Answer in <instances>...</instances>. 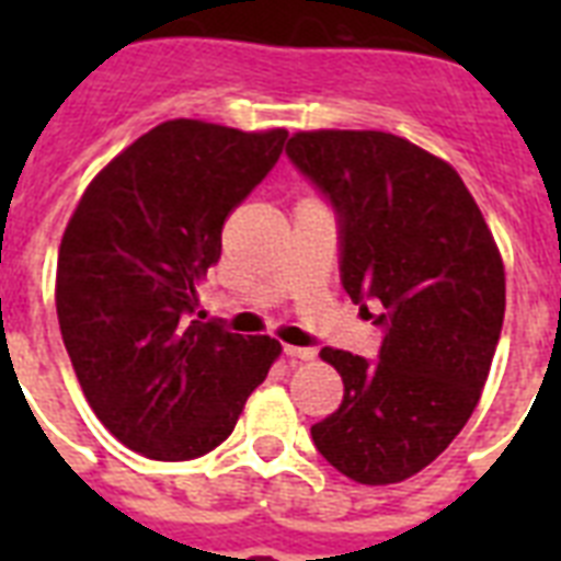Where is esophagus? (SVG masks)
Listing matches in <instances>:
<instances>
[{
  "label": "esophagus",
  "mask_w": 561,
  "mask_h": 561,
  "mask_svg": "<svg viewBox=\"0 0 561 561\" xmlns=\"http://www.w3.org/2000/svg\"><path fill=\"white\" fill-rule=\"evenodd\" d=\"M285 358L290 360H311L314 358V350H308V346H285Z\"/></svg>",
  "instance_id": "obj_1"
}]
</instances>
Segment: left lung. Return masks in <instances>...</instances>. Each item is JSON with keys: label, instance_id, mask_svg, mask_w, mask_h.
<instances>
[{"label": "left lung", "instance_id": "obj_1", "mask_svg": "<svg viewBox=\"0 0 561 561\" xmlns=\"http://www.w3.org/2000/svg\"><path fill=\"white\" fill-rule=\"evenodd\" d=\"M285 153L334 209L343 288L383 332L378 360L320 352L343 401L311 439L346 478L399 483L478 408L504 325L501 253L460 174L401 136L311 130Z\"/></svg>", "mask_w": 561, "mask_h": 561}]
</instances>
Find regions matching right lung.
<instances>
[{
  "label": "right lung",
  "mask_w": 561,
  "mask_h": 561,
  "mask_svg": "<svg viewBox=\"0 0 561 561\" xmlns=\"http://www.w3.org/2000/svg\"><path fill=\"white\" fill-rule=\"evenodd\" d=\"M285 139L165 122L92 180L66 227L55 294L66 352L95 416L151 460L218 448L282 352L203 320L197 285Z\"/></svg>",
  "instance_id": "1"
}]
</instances>
